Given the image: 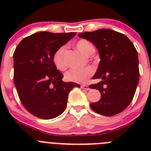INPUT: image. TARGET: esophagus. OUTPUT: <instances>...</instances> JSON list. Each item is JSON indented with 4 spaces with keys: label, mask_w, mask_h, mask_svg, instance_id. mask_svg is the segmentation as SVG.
I'll use <instances>...</instances> for the list:
<instances>
[{
    "label": "esophagus",
    "mask_w": 151,
    "mask_h": 151,
    "mask_svg": "<svg viewBox=\"0 0 151 151\" xmlns=\"http://www.w3.org/2000/svg\"><path fill=\"white\" fill-rule=\"evenodd\" d=\"M81 88H83V89H85V90H90V88L88 87V85H81Z\"/></svg>",
    "instance_id": "34e87169"
}]
</instances>
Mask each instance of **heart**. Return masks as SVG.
<instances>
[{
	"label": "heart",
	"instance_id": "b5f03b06",
	"mask_svg": "<svg viewBox=\"0 0 151 151\" xmlns=\"http://www.w3.org/2000/svg\"><path fill=\"white\" fill-rule=\"evenodd\" d=\"M76 48L85 56L91 55L94 51V47L89 41L80 40L76 43ZM65 47H62L57 50L54 55V63L57 69L64 70L66 67V61L64 60ZM93 69L91 66H86L82 69H70L65 74V78L69 82L83 83L93 74Z\"/></svg>",
	"mask_w": 151,
	"mask_h": 151
}]
</instances>
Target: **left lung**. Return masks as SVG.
<instances>
[{
	"label": "left lung",
	"mask_w": 151,
	"mask_h": 151,
	"mask_svg": "<svg viewBox=\"0 0 151 151\" xmlns=\"http://www.w3.org/2000/svg\"><path fill=\"white\" fill-rule=\"evenodd\" d=\"M78 36L94 45L101 57L93 76L101 81L89 88L97 89L101 97L98 102L91 103V108L106 116L121 113L132 101L139 81L138 52L134 45L125 35L107 29Z\"/></svg>",
	"instance_id": "1"
}]
</instances>
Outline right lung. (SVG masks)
I'll return each instance as SVG.
<instances>
[{"instance_id":"right-lung-1","label":"right lung","mask_w":151,"mask_h":151,"mask_svg":"<svg viewBox=\"0 0 151 151\" xmlns=\"http://www.w3.org/2000/svg\"><path fill=\"white\" fill-rule=\"evenodd\" d=\"M76 32H39L24 38L13 53L14 84L24 107L38 118L50 119L66 110L68 95L80 85L64 82L54 63L57 50Z\"/></svg>"}]
</instances>
